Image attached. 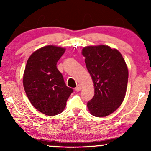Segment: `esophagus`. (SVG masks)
I'll use <instances>...</instances> for the list:
<instances>
[{
    "label": "esophagus",
    "mask_w": 151,
    "mask_h": 151,
    "mask_svg": "<svg viewBox=\"0 0 151 151\" xmlns=\"http://www.w3.org/2000/svg\"><path fill=\"white\" fill-rule=\"evenodd\" d=\"M81 86L80 85H79V84H78V85L77 86V87L76 88V91L77 92H78V91H80V90H81Z\"/></svg>",
    "instance_id": "esophagus-1"
}]
</instances>
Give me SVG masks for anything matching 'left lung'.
<instances>
[{
	"instance_id": "obj_1",
	"label": "left lung",
	"mask_w": 151,
	"mask_h": 151,
	"mask_svg": "<svg viewBox=\"0 0 151 151\" xmlns=\"http://www.w3.org/2000/svg\"><path fill=\"white\" fill-rule=\"evenodd\" d=\"M82 55L94 84L95 94L87 102L93 116H108L120 106L127 92L129 71L119 51L106 45L84 47Z\"/></svg>"
}]
</instances>
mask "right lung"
Here are the masks:
<instances>
[{
	"instance_id": "obj_1",
	"label": "right lung",
	"mask_w": 151,
	"mask_h": 151,
	"mask_svg": "<svg viewBox=\"0 0 151 151\" xmlns=\"http://www.w3.org/2000/svg\"><path fill=\"white\" fill-rule=\"evenodd\" d=\"M65 48L48 45L31 55L23 75L24 91L32 104L43 114L53 116L63 112L73 90L68 87L56 64Z\"/></svg>"
}]
</instances>
